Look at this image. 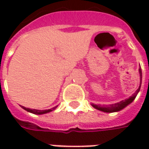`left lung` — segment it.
<instances>
[{"mask_svg":"<svg viewBox=\"0 0 149 149\" xmlns=\"http://www.w3.org/2000/svg\"><path fill=\"white\" fill-rule=\"evenodd\" d=\"M139 74H140L141 79L140 86H139V89H138L131 97H129V99H127V100H122V101H120L119 103H116V104H110V105H99V104H92L91 105L93 106L95 109H96L100 110V111L105 112V113H113V112L120 111L121 109H124L126 106L129 105V104H131V103L134 100L135 98H136L138 93L139 92V89H140L141 87V83H142V70H141V68H139Z\"/></svg>","mask_w":149,"mask_h":149,"instance_id":"left-lung-1","label":"left lung"}]
</instances>
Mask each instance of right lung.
Returning a JSON list of instances; mask_svg holds the SVG:
<instances>
[{
	"label": "right lung",
	"instance_id": "add662e5",
	"mask_svg": "<svg viewBox=\"0 0 149 149\" xmlns=\"http://www.w3.org/2000/svg\"><path fill=\"white\" fill-rule=\"evenodd\" d=\"M56 107H57V106H55V107L52 108V109H45V110H38V109H31L26 108V107L22 106V108H23L25 110L30 112V113H34V114H44V113H49V112L54 110V109H56Z\"/></svg>",
	"mask_w": 149,
	"mask_h": 149
}]
</instances>
